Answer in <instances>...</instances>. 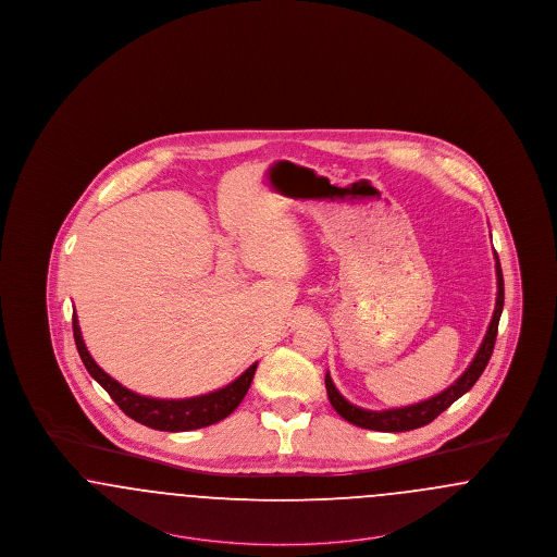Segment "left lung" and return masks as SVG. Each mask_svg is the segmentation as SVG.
<instances>
[{
  "instance_id": "obj_1",
  "label": "left lung",
  "mask_w": 557,
  "mask_h": 557,
  "mask_svg": "<svg viewBox=\"0 0 557 557\" xmlns=\"http://www.w3.org/2000/svg\"><path fill=\"white\" fill-rule=\"evenodd\" d=\"M495 267H497V302H495V313L488 323L486 336L482 341V345L478 348L476 357L472 359L470 368L463 371L449 388H445L443 393H438L436 397L425 398L416 405H407V407H397V409H384V411H371V409H361L352 403H348L338 388L334 386L330 373H325V388H327V398L332 403V407L336 409L338 416H343L346 422L359 425V428H368V430H377V432H407V430H416L422 425L430 424L434 418H438L447 407H450L457 398L466 395L474 384L478 377L482 375V371L486 368L495 341H497V327H499V319L504 311V273L499 265V257L495 252Z\"/></svg>"
}]
</instances>
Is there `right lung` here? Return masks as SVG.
<instances>
[{"label":"right lung","instance_id":"obj_1","mask_svg":"<svg viewBox=\"0 0 557 557\" xmlns=\"http://www.w3.org/2000/svg\"><path fill=\"white\" fill-rule=\"evenodd\" d=\"M73 334L75 345L79 350L81 361L89 371V375L107 391L110 398L127 413L132 420L139 424L164 430V432H186V430H198L207 425L216 424L225 420L239 403L246 397L250 382L255 377L257 363H252L248 370L236 377L232 384L200 397L191 398H152L141 397L119 384L114 377H110L107 371L102 370L89 355L87 346L81 336L79 319L73 315Z\"/></svg>","mask_w":557,"mask_h":557}]
</instances>
